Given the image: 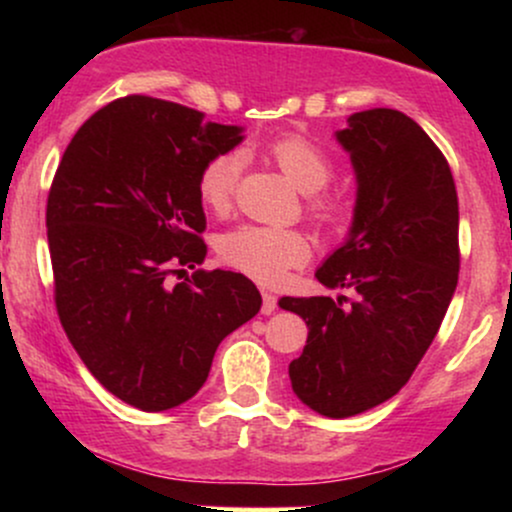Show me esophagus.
<instances>
[{
  "mask_svg": "<svg viewBox=\"0 0 512 512\" xmlns=\"http://www.w3.org/2000/svg\"><path fill=\"white\" fill-rule=\"evenodd\" d=\"M276 310V296L269 291H262V313L272 315Z\"/></svg>",
  "mask_w": 512,
  "mask_h": 512,
  "instance_id": "34e87169",
  "label": "esophagus"
}]
</instances>
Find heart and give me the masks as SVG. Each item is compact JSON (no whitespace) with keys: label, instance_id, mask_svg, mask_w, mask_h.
I'll return each mask as SVG.
<instances>
[{"label":"heart","instance_id":"obj_1","mask_svg":"<svg viewBox=\"0 0 512 512\" xmlns=\"http://www.w3.org/2000/svg\"><path fill=\"white\" fill-rule=\"evenodd\" d=\"M267 151L281 168V173L305 195L322 190L334 173L330 154L298 134L274 139ZM240 166H243V158L238 151H219L204 161L197 178V192L204 207L216 214L231 207ZM308 211L317 226L334 228L349 219L351 204L344 197L315 195L308 202ZM219 255L223 262L252 279L262 281V284H276L284 279L286 269L298 267L308 260L310 248L308 240L298 231L250 226L248 223V226H238L223 233L219 240Z\"/></svg>","mask_w":512,"mask_h":512}]
</instances>
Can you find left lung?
<instances>
[{"label":"left lung","instance_id":"obj_1","mask_svg":"<svg viewBox=\"0 0 512 512\" xmlns=\"http://www.w3.org/2000/svg\"><path fill=\"white\" fill-rule=\"evenodd\" d=\"M356 173L349 238L315 276L351 298H281L308 325L289 366L303 404L346 419L395 397L440 330L460 272V211L450 166L399 110L354 113L337 132Z\"/></svg>","mask_w":512,"mask_h":512}]
</instances>
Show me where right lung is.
I'll return each mask as SVG.
<instances>
[{
	"mask_svg": "<svg viewBox=\"0 0 512 512\" xmlns=\"http://www.w3.org/2000/svg\"><path fill=\"white\" fill-rule=\"evenodd\" d=\"M240 142L243 127L127 96L88 117L57 166L45 214L57 315L93 378L142 411L195 397L219 344L260 313L238 272L173 284L207 257L199 170Z\"/></svg>",
	"mask_w": 512,
	"mask_h": 512,
	"instance_id": "1",
	"label": "right lung"
}]
</instances>
